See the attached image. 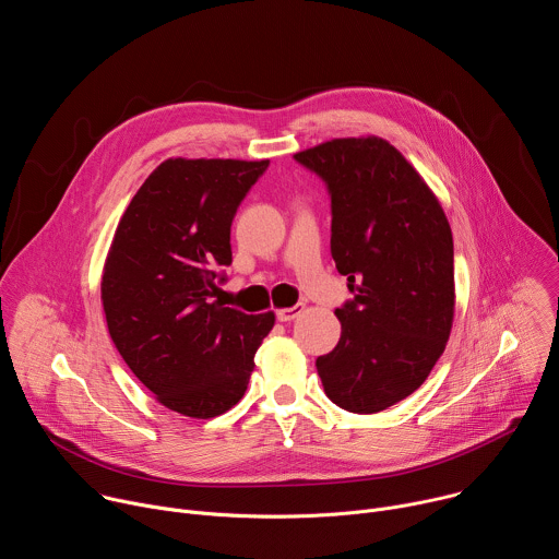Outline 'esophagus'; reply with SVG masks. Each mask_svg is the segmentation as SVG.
<instances>
[{"label":"esophagus","mask_w":559,"mask_h":559,"mask_svg":"<svg viewBox=\"0 0 559 559\" xmlns=\"http://www.w3.org/2000/svg\"><path fill=\"white\" fill-rule=\"evenodd\" d=\"M302 309H305V305H302V302H296V305H292V307L278 309V311H276V318H278L281 323H289V321H294V318H298V316L302 313Z\"/></svg>","instance_id":"esophagus-1"}]
</instances>
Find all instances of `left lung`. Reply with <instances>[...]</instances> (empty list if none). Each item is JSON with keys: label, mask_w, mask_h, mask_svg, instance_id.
Instances as JSON below:
<instances>
[{"label": "left lung", "mask_w": 559, "mask_h": 559, "mask_svg": "<svg viewBox=\"0 0 559 559\" xmlns=\"http://www.w3.org/2000/svg\"><path fill=\"white\" fill-rule=\"evenodd\" d=\"M332 197V257L354 294L341 341L316 358L334 405L378 414L405 401L442 356L455 307L453 236L416 168L380 136L294 154Z\"/></svg>", "instance_id": "8db88e82"}]
</instances>
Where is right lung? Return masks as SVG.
I'll list each match as a JSON object with an SVG mask.
<instances>
[{"label": "right lung", "mask_w": 559, "mask_h": 559, "mask_svg": "<svg viewBox=\"0 0 559 559\" xmlns=\"http://www.w3.org/2000/svg\"><path fill=\"white\" fill-rule=\"evenodd\" d=\"M270 162L168 158L126 207L102 276L110 338L168 409L214 418L241 401L274 311L214 300L231 218Z\"/></svg>", "instance_id": "1"}]
</instances>
